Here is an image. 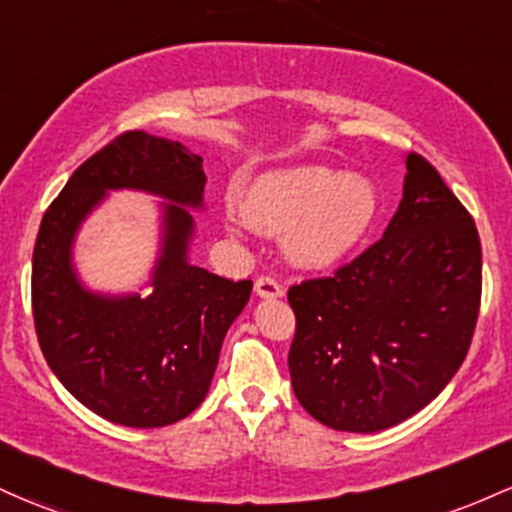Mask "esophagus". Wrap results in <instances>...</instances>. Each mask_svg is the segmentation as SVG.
<instances>
[{
  "mask_svg": "<svg viewBox=\"0 0 512 512\" xmlns=\"http://www.w3.org/2000/svg\"><path fill=\"white\" fill-rule=\"evenodd\" d=\"M255 294L260 299H279V296H284V289L274 277H260L255 282Z\"/></svg>",
  "mask_w": 512,
  "mask_h": 512,
  "instance_id": "1",
  "label": "esophagus"
}]
</instances>
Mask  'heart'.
Listing matches in <instances>:
<instances>
[{"mask_svg": "<svg viewBox=\"0 0 512 512\" xmlns=\"http://www.w3.org/2000/svg\"><path fill=\"white\" fill-rule=\"evenodd\" d=\"M381 196L364 174L325 165L286 167L262 174L240 201L247 226L284 235L286 257L301 269H333L369 238Z\"/></svg>", "mask_w": 512, "mask_h": 512, "instance_id": "obj_1", "label": "heart"}]
</instances>
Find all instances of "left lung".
<instances>
[{"label": "left lung", "instance_id": "obj_1", "mask_svg": "<svg viewBox=\"0 0 512 512\" xmlns=\"http://www.w3.org/2000/svg\"><path fill=\"white\" fill-rule=\"evenodd\" d=\"M291 386L318 423L379 432L423 411L462 367L481 303L474 218L425 157L379 243L289 289Z\"/></svg>", "mask_w": 512, "mask_h": 512}]
</instances>
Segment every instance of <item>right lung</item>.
I'll return each instance as SVG.
<instances>
[{
  "label": "right lung",
  "mask_w": 512,
  "mask_h": 512,
  "mask_svg": "<svg viewBox=\"0 0 512 512\" xmlns=\"http://www.w3.org/2000/svg\"><path fill=\"white\" fill-rule=\"evenodd\" d=\"M204 160L177 140L128 131L89 157L50 204L33 247L31 299L48 367L82 406L126 428H165L209 393L223 338L250 301L189 262L194 216L204 211ZM161 202V250L145 295H101L76 274V233L109 191Z\"/></svg>",
  "instance_id": "1"
}]
</instances>
